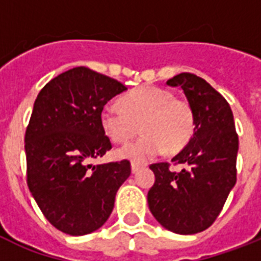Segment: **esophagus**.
Here are the masks:
<instances>
[{
    "label": "esophagus",
    "mask_w": 261,
    "mask_h": 261,
    "mask_svg": "<svg viewBox=\"0 0 261 261\" xmlns=\"http://www.w3.org/2000/svg\"><path fill=\"white\" fill-rule=\"evenodd\" d=\"M139 168H141V165H139L138 163H135V161L131 163V172H133V173H137V172L139 171Z\"/></svg>",
    "instance_id": "esophagus-1"
}]
</instances>
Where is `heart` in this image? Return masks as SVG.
Returning a JSON list of instances; mask_svg holds the SVG:
<instances>
[{
	"instance_id": "heart-1",
	"label": "heart",
	"mask_w": 261,
	"mask_h": 261,
	"mask_svg": "<svg viewBox=\"0 0 261 261\" xmlns=\"http://www.w3.org/2000/svg\"><path fill=\"white\" fill-rule=\"evenodd\" d=\"M122 108L108 104L102 108V130L114 142L126 143L138 134L143 137L118 150L119 159L143 163L163 154L180 151L195 133V112L187 98L154 85H141L123 96Z\"/></svg>"
}]
</instances>
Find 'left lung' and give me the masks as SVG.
<instances>
[{
  "label": "left lung",
  "instance_id": "obj_1",
  "mask_svg": "<svg viewBox=\"0 0 261 261\" xmlns=\"http://www.w3.org/2000/svg\"><path fill=\"white\" fill-rule=\"evenodd\" d=\"M180 87L195 112V133L169 163L151 164L155 181L147 192L151 214L165 229L195 234L210 227L237 180L239 135L229 102L210 84L192 73L168 80Z\"/></svg>",
  "mask_w": 261,
  "mask_h": 261
}]
</instances>
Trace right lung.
<instances>
[{
	"label": "right lung",
	"instance_id": "1",
	"mask_svg": "<svg viewBox=\"0 0 261 261\" xmlns=\"http://www.w3.org/2000/svg\"><path fill=\"white\" fill-rule=\"evenodd\" d=\"M127 88L85 66L47 83L25 131L27 184L47 221L70 236L101 227L131 173L128 160L90 165L112 149L100 115Z\"/></svg>",
	"mask_w": 261,
	"mask_h": 261
}]
</instances>
